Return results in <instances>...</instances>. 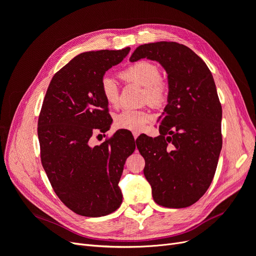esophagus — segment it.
Segmentation results:
<instances>
[{
  "mask_svg": "<svg viewBox=\"0 0 256 256\" xmlns=\"http://www.w3.org/2000/svg\"><path fill=\"white\" fill-rule=\"evenodd\" d=\"M132 134H134V140H136V138L138 136V134H138V132H132Z\"/></svg>",
  "mask_w": 256,
  "mask_h": 256,
  "instance_id": "1",
  "label": "esophagus"
}]
</instances>
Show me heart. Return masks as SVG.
<instances>
[{
	"label": "heart",
	"mask_w": 256,
	"mask_h": 256,
	"mask_svg": "<svg viewBox=\"0 0 256 256\" xmlns=\"http://www.w3.org/2000/svg\"><path fill=\"white\" fill-rule=\"evenodd\" d=\"M159 66L152 60L134 62L120 72V78L127 83L138 84L144 88V102L154 106H160L166 102L168 84L161 78ZM100 92L106 104L115 106L118 104L120 90L118 84L109 76L100 80ZM152 120V114L145 110H124L115 116V126L138 132Z\"/></svg>",
	"instance_id": "obj_1"
}]
</instances>
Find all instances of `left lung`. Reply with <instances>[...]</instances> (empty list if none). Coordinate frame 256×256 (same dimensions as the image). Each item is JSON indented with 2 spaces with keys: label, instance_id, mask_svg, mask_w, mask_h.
<instances>
[{
  "label": "left lung",
  "instance_id": "1",
  "mask_svg": "<svg viewBox=\"0 0 256 256\" xmlns=\"http://www.w3.org/2000/svg\"><path fill=\"white\" fill-rule=\"evenodd\" d=\"M145 58L166 69L168 96L157 120L160 136L138 138L144 175L158 205L184 208L198 202L212 182L222 148V106L210 70L187 46L145 44L130 60Z\"/></svg>",
  "mask_w": 256,
  "mask_h": 256
}]
</instances>
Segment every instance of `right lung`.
Masks as SVG:
<instances>
[{
    "label": "right lung",
    "mask_w": 256,
    "mask_h": 256,
    "mask_svg": "<svg viewBox=\"0 0 256 256\" xmlns=\"http://www.w3.org/2000/svg\"><path fill=\"white\" fill-rule=\"evenodd\" d=\"M129 51L79 54L53 76L44 99L37 128L42 164L58 198L80 216H106L122 204L118 182L136 150L134 136L118 130L94 147L90 138L111 126L100 80Z\"/></svg>",
    "instance_id": "1"
}]
</instances>
